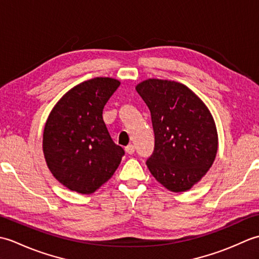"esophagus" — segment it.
<instances>
[{
  "label": "esophagus",
  "instance_id": "esophagus-1",
  "mask_svg": "<svg viewBox=\"0 0 259 259\" xmlns=\"http://www.w3.org/2000/svg\"><path fill=\"white\" fill-rule=\"evenodd\" d=\"M125 152L128 153V155H133L135 153V146L134 145H128L125 147Z\"/></svg>",
  "mask_w": 259,
  "mask_h": 259
}]
</instances>
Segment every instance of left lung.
<instances>
[{
  "mask_svg": "<svg viewBox=\"0 0 259 259\" xmlns=\"http://www.w3.org/2000/svg\"><path fill=\"white\" fill-rule=\"evenodd\" d=\"M136 90L151 113L155 148L146 162L151 175L170 191L190 189L216 158L218 137L210 112L178 82L149 79Z\"/></svg>",
  "mask_w": 259,
  "mask_h": 259,
  "instance_id": "8db88e82",
  "label": "left lung"
}]
</instances>
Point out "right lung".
Here are the masks:
<instances>
[{"mask_svg": "<svg viewBox=\"0 0 259 259\" xmlns=\"http://www.w3.org/2000/svg\"><path fill=\"white\" fill-rule=\"evenodd\" d=\"M120 82L95 78L72 88L53 108L43 133V152L54 177L70 190L89 195L112 177L124 156L102 118Z\"/></svg>", "mask_w": 259, "mask_h": 259, "instance_id": "right-lung-1", "label": "right lung"}]
</instances>
